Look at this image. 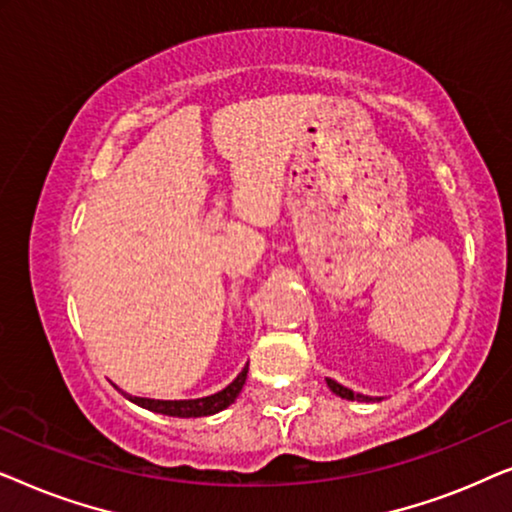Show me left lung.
<instances>
[{
  "instance_id": "1",
  "label": "left lung",
  "mask_w": 512,
  "mask_h": 512,
  "mask_svg": "<svg viewBox=\"0 0 512 512\" xmlns=\"http://www.w3.org/2000/svg\"><path fill=\"white\" fill-rule=\"evenodd\" d=\"M328 382V387H331V391L333 394H338V396H342V398H347V401H370V398H366V396H359V394H354L352 389H347V387H342V384H338L335 380H326Z\"/></svg>"
}]
</instances>
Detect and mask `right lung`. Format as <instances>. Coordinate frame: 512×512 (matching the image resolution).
<instances>
[{"label": "right lung", "instance_id": "right-lung-1", "mask_svg": "<svg viewBox=\"0 0 512 512\" xmlns=\"http://www.w3.org/2000/svg\"><path fill=\"white\" fill-rule=\"evenodd\" d=\"M247 370H249V363L242 368V373L237 375L226 389L216 391V394L205 396V398H191V401H156V398H139V396H128V398L132 403L142 405L146 410L160 412V415L207 417V415H214V412H221L223 408H228V405L240 396L244 382H247Z\"/></svg>", "mask_w": 512, "mask_h": 512}]
</instances>
